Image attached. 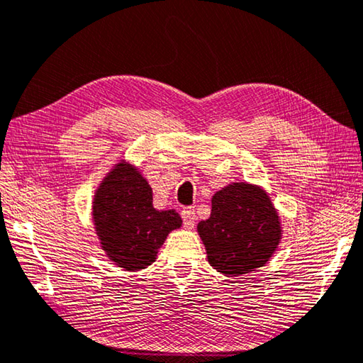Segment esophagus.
I'll use <instances>...</instances> for the list:
<instances>
[{
	"label": "esophagus",
	"mask_w": 363,
	"mask_h": 363,
	"mask_svg": "<svg viewBox=\"0 0 363 363\" xmlns=\"http://www.w3.org/2000/svg\"><path fill=\"white\" fill-rule=\"evenodd\" d=\"M181 217H182V223H184V228L186 230H191L195 226V209L194 208H184L181 211Z\"/></svg>",
	"instance_id": "34e87169"
}]
</instances>
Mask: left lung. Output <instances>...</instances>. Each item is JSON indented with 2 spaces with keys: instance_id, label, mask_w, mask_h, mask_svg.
Returning <instances> with one entry per match:
<instances>
[{
  "instance_id": "left-lung-1",
  "label": "left lung",
  "mask_w": 363,
  "mask_h": 363,
  "mask_svg": "<svg viewBox=\"0 0 363 363\" xmlns=\"http://www.w3.org/2000/svg\"><path fill=\"white\" fill-rule=\"evenodd\" d=\"M196 230L209 264L231 277L264 266L281 239L280 217L271 196L247 182H233L216 191L211 217Z\"/></svg>"
}]
</instances>
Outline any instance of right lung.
I'll return each instance as SVG.
<instances>
[{"mask_svg":"<svg viewBox=\"0 0 363 363\" xmlns=\"http://www.w3.org/2000/svg\"><path fill=\"white\" fill-rule=\"evenodd\" d=\"M92 222L106 257L130 272L151 266L168 234L182 225L174 209L154 208L151 186L124 160L97 187Z\"/></svg>","mask_w":363,"mask_h":363,"instance_id":"add662e5","label":"right lung"}]
</instances>
